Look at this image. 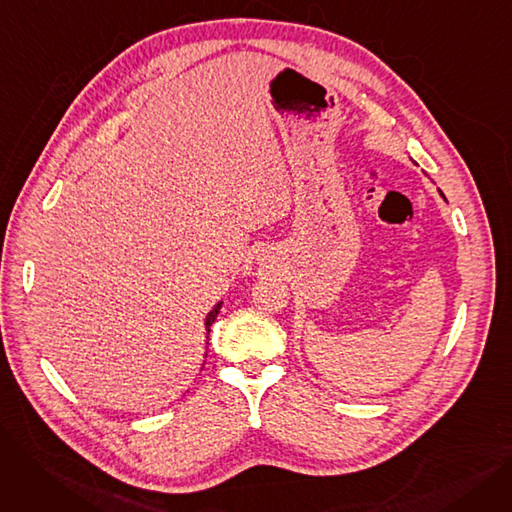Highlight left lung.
<instances>
[{
	"label": "left lung",
	"mask_w": 512,
	"mask_h": 512,
	"mask_svg": "<svg viewBox=\"0 0 512 512\" xmlns=\"http://www.w3.org/2000/svg\"><path fill=\"white\" fill-rule=\"evenodd\" d=\"M440 195H442V191H440ZM442 199H444V195H442Z\"/></svg>",
	"instance_id": "left-lung-1"
}]
</instances>
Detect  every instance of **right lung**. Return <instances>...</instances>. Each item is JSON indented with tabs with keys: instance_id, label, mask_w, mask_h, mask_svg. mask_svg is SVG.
Instances as JSON below:
<instances>
[{
	"instance_id": "obj_1",
	"label": "right lung",
	"mask_w": 512,
	"mask_h": 512,
	"mask_svg": "<svg viewBox=\"0 0 512 512\" xmlns=\"http://www.w3.org/2000/svg\"><path fill=\"white\" fill-rule=\"evenodd\" d=\"M220 309H222V301H218L213 305V309L205 315V330H207V334H209V328H211V324H213V319L218 317V313H220Z\"/></svg>"
}]
</instances>
